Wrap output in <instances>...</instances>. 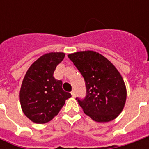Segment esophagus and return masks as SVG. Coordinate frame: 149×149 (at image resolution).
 <instances>
[{
  "instance_id": "34e87169",
  "label": "esophagus",
  "mask_w": 149,
  "mask_h": 149,
  "mask_svg": "<svg viewBox=\"0 0 149 149\" xmlns=\"http://www.w3.org/2000/svg\"><path fill=\"white\" fill-rule=\"evenodd\" d=\"M71 94H72V97H74L75 96H76V92H75V90H72L71 92Z\"/></svg>"
}]
</instances>
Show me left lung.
Here are the masks:
<instances>
[{
    "mask_svg": "<svg viewBox=\"0 0 149 149\" xmlns=\"http://www.w3.org/2000/svg\"><path fill=\"white\" fill-rule=\"evenodd\" d=\"M68 56L85 81L86 96L77 98L84 113L97 122L116 118L125 107L127 91L115 66L94 51L77 52Z\"/></svg>",
    "mask_w": 149,
    "mask_h": 149,
    "instance_id": "obj_1",
    "label": "left lung"
}]
</instances>
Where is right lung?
I'll return each instance as SVG.
<instances>
[{
    "mask_svg": "<svg viewBox=\"0 0 149 149\" xmlns=\"http://www.w3.org/2000/svg\"><path fill=\"white\" fill-rule=\"evenodd\" d=\"M64 52L41 56L25 73L20 91V101L24 115L37 124H45L56 116L71 94L62 89V81L53 72L65 58Z\"/></svg>",
    "mask_w": 149,
    "mask_h": 149,
    "instance_id": "add662e5",
    "label": "right lung"
}]
</instances>
